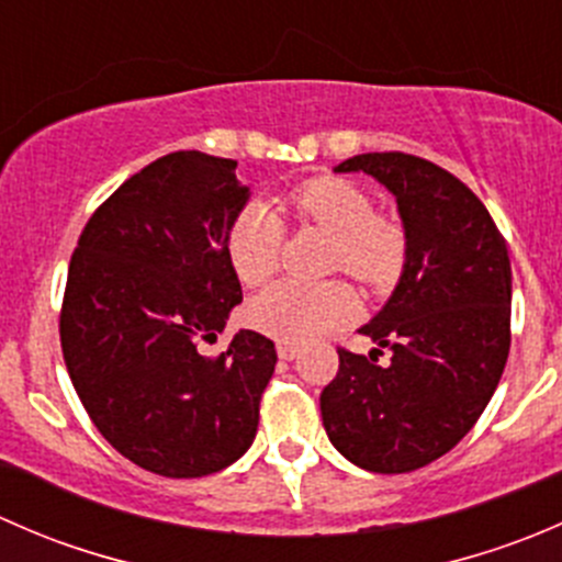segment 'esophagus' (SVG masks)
<instances>
[{"mask_svg": "<svg viewBox=\"0 0 562 562\" xmlns=\"http://www.w3.org/2000/svg\"><path fill=\"white\" fill-rule=\"evenodd\" d=\"M277 356H280L282 361H293L299 356V348H296V345H291V342H280V345H277Z\"/></svg>", "mask_w": 562, "mask_h": 562, "instance_id": "1", "label": "esophagus"}]
</instances>
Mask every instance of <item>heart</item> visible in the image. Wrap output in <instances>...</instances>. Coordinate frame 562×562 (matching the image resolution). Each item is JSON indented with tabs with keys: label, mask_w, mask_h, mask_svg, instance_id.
<instances>
[{
	"label": "heart",
	"mask_w": 562,
	"mask_h": 562,
	"mask_svg": "<svg viewBox=\"0 0 562 562\" xmlns=\"http://www.w3.org/2000/svg\"><path fill=\"white\" fill-rule=\"evenodd\" d=\"M288 203L299 220L334 236V269H342L364 285H383L400 271L405 234L394 220L375 214L370 195L353 181H304L291 192ZM280 247L282 223L266 203H247L231 223L228 260L245 285H260L274 274ZM356 313L359 304L342 282H277L247 304V323L266 337L304 345L350 323Z\"/></svg>",
	"instance_id": "obj_1"
}]
</instances>
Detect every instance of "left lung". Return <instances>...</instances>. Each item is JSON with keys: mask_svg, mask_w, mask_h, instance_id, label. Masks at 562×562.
I'll return each mask as SVG.
<instances>
[{"mask_svg": "<svg viewBox=\"0 0 562 562\" xmlns=\"http://www.w3.org/2000/svg\"><path fill=\"white\" fill-rule=\"evenodd\" d=\"M370 173L394 195L405 263L389 302L359 331L370 359L337 350L339 372L321 394L328 440L372 473H411L473 429L501 383L512 348V260L484 203L449 171L402 151L334 166ZM381 347L392 364H374Z\"/></svg>", "mask_w": 562, "mask_h": 562, "instance_id": "obj_1", "label": "left lung"}]
</instances>
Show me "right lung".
<instances>
[{"mask_svg": "<svg viewBox=\"0 0 562 562\" xmlns=\"http://www.w3.org/2000/svg\"><path fill=\"white\" fill-rule=\"evenodd\" d=\"M249 187L236 160L173 151L92 214L61 304L67 372L100 435L138 468L201 479L252 446L277 350L241 328L209 359L241 304L228 231Z\"/></svg>", "mask_w": 562, "mask_h": 562, "instance_id": "add662e5", "label": "right lung"}]
</instances>
